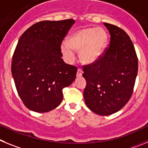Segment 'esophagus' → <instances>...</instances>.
Instances as JSON below:
<instances>
[{
  "label": "esophagus",
  "instance_id": "obj_1",
  "mask_svg": "<svg viewBox=\"0 0 148 148\" xmlns=\"http://www.w3.org/2000/svg\"><path fill=\"white\" fill-rule=\"evenodd\" d=\"M82 73H83V71H82V70L81 69H77V77H81V76L82 75Z\"/></svg>",
  "mask_w": 148,
  "mask_h": 148
}]
</instances>
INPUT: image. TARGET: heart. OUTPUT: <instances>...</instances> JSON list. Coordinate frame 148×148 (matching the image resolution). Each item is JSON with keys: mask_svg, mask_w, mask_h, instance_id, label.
Instances as JSON below:
<instances>
[{"mask_svg": "<svg viewBox=\"0 0 148 148\" xmlns=\"http://www.w3.org/2000/svg\"><path fill=\"white\" fill-rule=\"evenodd\" d=\"M108 36L102 28L87 27L76 32L69 36L68 43L62 42L61 50L69 61L74 59L71 48L79 50V58L85 63L95 62L101 57L107 44Z\"/></svg>", "mask_w": 148, "mask_h": 148, "instance_id": "b5f03b06", "label": "heart"}]
</instances>
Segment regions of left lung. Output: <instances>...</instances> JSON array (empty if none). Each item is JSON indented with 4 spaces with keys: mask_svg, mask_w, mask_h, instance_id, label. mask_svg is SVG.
Masks as SVG:
<instances>
[{
    "mask_svg": "<svg viewBox=\"0 0 148 148\" xmlns=\"http://www.w3.org/2000/svg\"><path fill=\"white\" fill-rule=\"evenodd\" d=\"M110 35L109 46L99 59L83 65L86 80L84 99L94 113L108 116L119 111L133 94L138 58L130 37L123 29L104 23Z\"/></svg>",
    "mask_w": 148,
    "mask_h": 148,
    "instance_id": "left-lung-1",
    "label": "left lung"
}]
</instances>
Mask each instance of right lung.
<instances>
[{
	"instance_id": "obj_1",
	"label": "right lung",
	"mask_w": 148,
	"mask_h": 148,
	"mask_svg": "<svg viewBox=\"0 0 148 148\" xmlns=\"http://www.w3.org/2000/svg\"><path fill=\"white\" fill-rule=\"evenodd\" d=\"M74 20L36 23L20 38L12 56L16 89L27 108L45 113L58 107L62 89L74 82L77 67L62 59L61 44Z\"/></svg>"
}]
</instances>
